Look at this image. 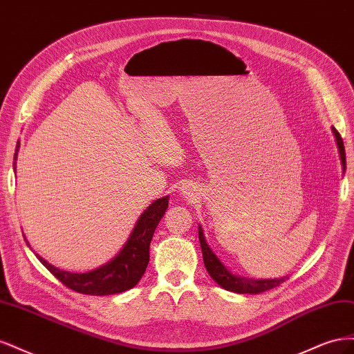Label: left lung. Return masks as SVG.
Returning <instances> with one entry per match:
<instances>
[{
  "label": "left lung",
  "mask_w": 354,
  "mask_h": 354,
  "mask_svg": "<svg viewBox=\"0 0 354 354\" xmlns=\"http://www.w3.org/2000/svg\"><path fill=\"white\" fill-rule=\"evenodd\" d=\"M332 133H334L335 142H337V146H338L342 169L346 171L344 143H342V138H341L339 133L335 130L334 127H332ZM198 230H199L198 233H199V242H201V248H202L203 264H205L209 276L221 288L227 289V291H232V292H236V294H260V292L269 291V289L279 286L281 283L285 282L286 277H279V279H248V277L233 274L227 269V267L220 261V259L216 254H214V251L209 248V245L207 243L205 236H203V230H202L201 226L198 227Z\"/></svg>",
  "instance_id": "8db88e82"
}]
</instances>
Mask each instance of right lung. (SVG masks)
I'll list each match as a JSON object with an SVG mask.
<instances>
[{
  "instance_id": "add662e5",
  "label": "right lung",
  "mask_w": 354,
  "mask_h": 354,
  "mask_svg": "<svg viewBox=\"0 0 354 354\" xmlns=\"http://www.w3.org/2000/svg\"><path fill=\"white\" fill-rule=\"evenodd\" d=\"M19 147L20 146L17 143L15 153V165ZM168 198L169 196L159 198L151 203V207H147L145 209L140 218L137 220L130 238H128V241L122 246V250L118 252L115 259L103 264L99 269L87 273H71L66 270L57 269V267L50 264L37 254L38 260L44 264L63 285L73 289L75 292L87 295H112L128 291V289L134 288L138 283V281L142 279V276L146 272V267L149 263V245H151L158 223L164 217V214L168 208Z\"/></svg>"
}]
</instances>
